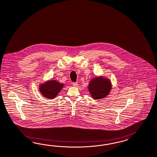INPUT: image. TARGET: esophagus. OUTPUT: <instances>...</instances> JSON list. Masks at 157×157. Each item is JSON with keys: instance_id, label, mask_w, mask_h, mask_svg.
I'll return each mask as SVG.
<instances>
[{"instance_id": "esophagus-1", "label": "esophagus", "mask_w": 157, "mask_h": 157, "mask_svg": "<svg viewBox=\"0 0 157 157\" xmlns=\"http://www.w3.org/2000/svg\"><path fill=\"white\" fill-rule=\"evenodd\" d=\"M72 85L74 86V87H76V86H78V82H73L72 83Z\"/></svg>"}]
</instances>
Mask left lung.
I'll use <instances>...</instances> for the list:
<instances>
[{
	"label": "left lung",
	"instance_id": "1",
	"mask_svg": "<svg viewBox=\"0 0 157 157\" xmlns=\"http://www.w3.org/2000/svg\"><path fill=\"white\" fill-rule=\"evenodd\" d=\"M88 89L92 97L95 100H99L104 98L109 93L112 84L109 79L98 76L91 79Z\"/></svg>",
	"mask_w": 157,
	"mask_h": 157
}]
</instances>
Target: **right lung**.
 Listing matches in <instances>:
<instances>
[{
  "label": "right lung",
  "mask_w": 157,
  "mask_h": 157,
  "mask_svg": "<svg viewBox=\"0 0 157 157\" xmlns=\"http://www.w3.org/2000/svg\"><path fill=\"white\" fill-rule=\"evenodd\" d=\"M64 86L56 80L48 81L39 85V90L41 94L48 99L55 98Z\"/></svg>",
  "instance_id": "1"
}]
</instances>
